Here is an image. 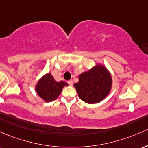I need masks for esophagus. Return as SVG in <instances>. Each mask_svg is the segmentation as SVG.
Listing matches in <instances>:
<instances>
[{"instance_id":"34e87169","label":"esophagus","mask_w":148,"mask_h":148,"mask_svg":"<svg viewBox=\"0 0 148 148\" xmlns=\"http://www.w3.org/2000/svg\"><path fill=\"white\" fill-rule=\"evenodd\" d=\"M68 84H69L70 86H73V82L72 79H71V80L68 81Z\"/></svg>"}]
</instances>
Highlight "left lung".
Here are the masks:
<instances>
[{
    "instance_id": "8db88e82",
    "label": "left lung",
    "mask_w": 148,
    "mask_h": 148,
    "mask_svg": "<svg viewBox=\"0 0 148 148\" xmlns=\"http://www.w3.org/2000/svg\"><path fill=\"white\" fill-rule=\"evenodd\" d=\"M112 85L110 73L103 66H96L80 74L78 82L75 83L81 100L92 104L100 102L109 94Z\"/></svg>"
}]
</instances>
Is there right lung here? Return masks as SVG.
<instances>
[{
    "instance_id": "1",
    "label": "right lung",
    "mask_w": 148,
    "mask_h": 148,
    "mask_svg": "<svg viewBox=\"0 0 148 148\" xmlns=\"http://www.w3.org/2000/svg\"><path fill=\"white\" fill-rule=\"evenodd\" d=\"M67 85L68 84L64 81L56 82L52 75L47 73L38 81L36 90L43 100L51 102L55 100L61 94L63 87Z\"/></svg>"
}]
</instances>
